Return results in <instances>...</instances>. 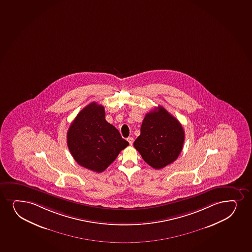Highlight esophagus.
I'll list each match as a JSON object with an SVG mask.
<instances>
[{"label": "esophagus", "mask_w": 252, "mask_h": 252, "mask_svg": "<svg viewBox=\"0 0 252 252\" xmlns=\"http://www.w3.org/2000/svg\"><path fill=\"white\" fill-rule=\"evenodd\" d=\"M127 141H128V142H129V143H130V145H132V144H133V142H134L133 137H131V136H130V137H128Z\"/></svg>", "instance_id": "1"}]
</instances>
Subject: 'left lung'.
Returning <instances> with one entry per match:
<instances>
[{"label":"left lung","mask_w":252,"mask_h":252,"mask_svg":"<svg viewBox=\"0 0 252 252\" xmlns=\"http://www.w3.org/2000/svg\"><path fill=\"white\" fill-rule=\"evenodd\" d=\"M184 141L181 123L163 107L158 106L146 115L141 134L133 145L146 163L160 169L177 159Z\"/></svg>","instance_id":"1"}]
</instances>
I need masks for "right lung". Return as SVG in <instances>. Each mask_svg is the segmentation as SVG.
<instances>
[{"label":"right lung","mask_w":252,"mask_h":252,"mask_svg":"<svg viewBox=\"0 0 252 252\" xmlns=\"http://www.w3.org/2000/svg\"><path fill=\"white\" fill-rule=\"evenodd\" d=\"M67 146L79 165L92 171L103 172L129 145L119 130L105 120L104 106L93 102L78 113L71 122Z\"/></svg>","instance_id":"obj_1"}]
</instances>
